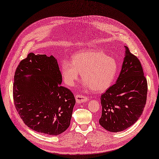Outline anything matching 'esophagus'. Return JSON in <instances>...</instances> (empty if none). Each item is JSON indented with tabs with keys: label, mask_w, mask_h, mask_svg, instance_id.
<instances>
[{
	"label": "esophagus",
	"mask_w": 159,
	"mask_h": 159,
	"mask_svg": "<svg viewBox=\"0 0 159 159\" xmlns=\"http://www.w3.org/2000/svg\"><path fill=\"white\" fill-rule=\"evenodd\" d=\"M75 99H76V103H81L86 102L87 101H89V99L88 97H86L85 96L79 95V94L76 95Z\"/></svg>",
	"instance_id": "obj_1"
}]
</instances>
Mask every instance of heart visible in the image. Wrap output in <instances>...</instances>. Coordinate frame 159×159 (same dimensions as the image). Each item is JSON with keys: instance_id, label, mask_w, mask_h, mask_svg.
<instances>
[{"instance_id": "1", "label": "heart", "mask_w": 159, "mask_h": 159, "mask_svg": "<svg viewBox=\"0 0 159 159\" xmlns=\"http://www.w3.org/2000/svg\"><path fill=\"white\" fill-rule=\"evenodd\" d=\"M118 69V64L112 57L103 52L86 50L77 53L72 61H61V73L67 85L73 86L80 76L84 79L83 86L86 90L102 92L112 84Z\"/></svg>"}]
</instances>
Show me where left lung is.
Segmentation results:
<instances>
[{"mask_svg": "<svg viewBox=\"0 0 159 159\" xmlns=\"http://www.w3.org/2000/svg\"><path fill=\"white\" fill-rule=\"evenodd\" d=\"M125 48L119 78L100 98L102 113L99 123L111 132L133 125L142 115L147 100L148 82L142 65L127 46Z\"/></svg>", "mask_w": 159, "mask_h": 159, "instance_id": "left-lung-1", "label": "left lung"}]
</instances>
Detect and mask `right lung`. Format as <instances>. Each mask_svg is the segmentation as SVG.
Instances as JSON below:
<instances>
[{"label": "right lung", "mask_w": 159, "mask_h": 159, "mask_svg": "<svg viewBox=\"0 0 159 159\" xmlns=\"http://www.w3.org/2000/svg\"><path fill=\"white\" fill-rule=\"evenodd\" d=\"M61 82L53 56L29 53L20 61L14 75L13 98L17 111L29 128L51 136L68 128L76 101Z\"/></svg>", "instance_id": "obj_1"}]
</instances>
